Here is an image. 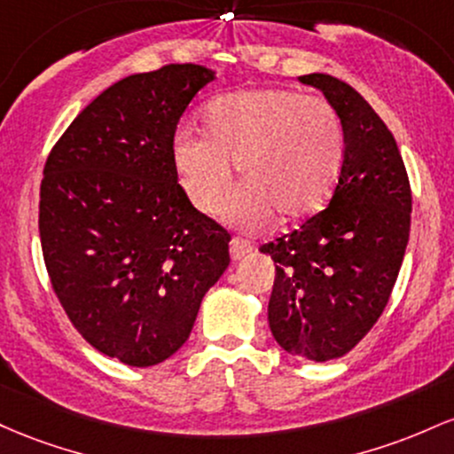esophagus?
<instances>
[{
	"label": "esophagus",
	"instance_id": "1",
	"mask_svg": "<svg viewBox=\"0 0 454 454\" xmlns=\"http://www.w3.org/2000/svg\"><path fill=\"white\" fill-rule=\"evenodd\" d=\"M253 242L244 240V238H231V244H229V251H231V259H242L244 254L253 251Z\"/></svg>",
	"mask_w": 454,
	"mask_h": 454
}]
</instances>
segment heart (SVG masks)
<instances>
[{"label": "heart", "instance_id": "heart-1", "mask_svg": "<svg viewBox=\"0 0 454 454\" xmlns=\"http://www.w3.org/2000/svg\"><path fill=\"white\" fill-rule=\"evenodd\" d=\"M206 135L180 129L171 159L197 210L221 212L231 186V162L242 184L229 203L240 223H262L272 210L304 218L328 201L345 156V126L322 96L285 88H251L212 100Z\"/></svg>", "mask_w": 454, "mask_h": 454}]
</instances>
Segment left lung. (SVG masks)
Wrapping results in <instances>:
<instances>
[{
	"label": "left lung",
	"mask_w": 454,
	"mask_h": 454,
	"mask_svg": "<svg viewBox=\"0 0 454 454\" xmlns=\"http://www.w3.org/2000/svg\"><path fill=\"white\" fill-rule=\"evenodd\" d=\"M322 90L345 126L343 167L328 206L259 251L277 263L268 322L289 354L325 363L366 337L388 304L410 240L411 188L395 137L337 76H298Z\"/></svg>",
	"instance_id": "left-lung-1"
}]
</instances>
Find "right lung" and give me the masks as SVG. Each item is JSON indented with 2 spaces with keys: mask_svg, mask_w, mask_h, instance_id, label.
<instances>
[{
  "mask_svg": "<svg viewBox=\"0 0 454 454\" xmlns=\"http://www.w3.org/2000/svg\"><path fill=\"white\" fill-rule=\"evenodd\" d=\"M214 79L169 64L106 88L51 150L40 244L51 285L91 348L130 366L186 343L207 289L229 266V231L188 201L171 141Z\"/></svg>",
  "mask_w": 454,
  "mask_h": 454,
  "instance_id": "1",
  "label": "right lung"
}]
</instances>
